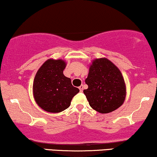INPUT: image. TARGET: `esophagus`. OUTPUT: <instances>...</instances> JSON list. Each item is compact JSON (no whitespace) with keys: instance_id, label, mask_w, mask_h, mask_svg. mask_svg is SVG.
Returning a JSON list of instances; mask_svg holds the SVG:
<instances>
[{"instance_id":"34e87169","label":"esophagus","mask_w":157,"mask_h":157,"mask_svg":"<svg viewBox=\"0 0 157 157\" xmlns=\"http://www.w3.org/2000/svg\"><path fill=\"white\" fill-rule=\"evenodd\" d=\"M78 89H79V90H80L81 92H82L83 90V85H81L80 86L78 87Z\"/></svg>"}]
</instances>
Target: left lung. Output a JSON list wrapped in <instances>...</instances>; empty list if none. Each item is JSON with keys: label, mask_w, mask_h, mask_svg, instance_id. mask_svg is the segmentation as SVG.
<instances>
[{"label": "left lung", "mask_w": 157, "mask_h": 157, "mask_svg": "<svg viewBox=\"0 0 157 157\" xmlns=\"http://www.w3.org/2000/svg\"><path fill=\"white\" fill-rule=\"evenodd\" d=\"M83 90L92 109L101 113H110L123 104L126 85L119 68L107 59H96L90 66Z\"/></svg>", "instance_id": "1"}]
</instances>
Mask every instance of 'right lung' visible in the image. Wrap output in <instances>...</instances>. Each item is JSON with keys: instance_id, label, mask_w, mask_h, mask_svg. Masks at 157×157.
<instances>
[{"instance_id": "1", "label": "right lung", "mask_w": 157, "mask_h": 157, "mask_svg": "<svg viewBox=\"0 0 157 157\" xmlns=\"http://www.w3.org/2000/svg\"><path fill=\"white\" fill-rule=\"evenodd\" d=\"M63 60L48 59L40 66L33 81V96L40 108L51 113L61 112L68 108L79 89L63 75Z\"/></svg>"}]
</instances>
